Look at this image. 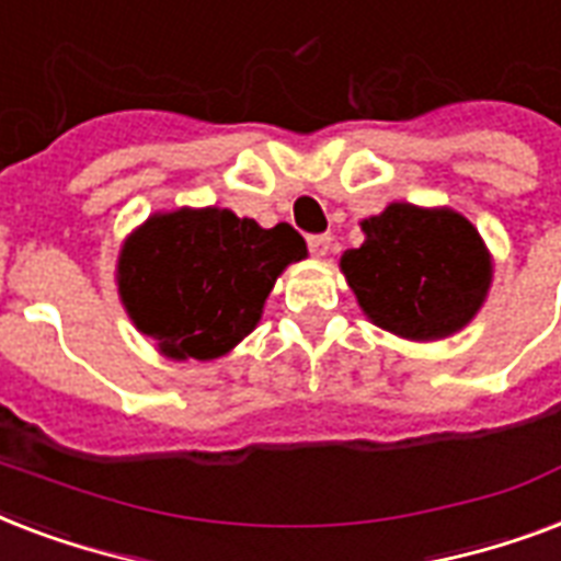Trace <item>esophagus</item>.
Listing matches in <instances>:
<instances>
[{
	"label": "esophagus",
	"instance_id": "obj_1",
	"mask_svg": "<svg viewBox=\"0 0 561 561\" xmlns=\"http://www.w3.org/2000/svg\"><path fill=\"white\" fill-rule=\"evenodd\" d=\"M308 250H311L317 259H325L329 250H332V236H308Z\"/></svg>",
	"mask_w": 561,
	"mask_h": 561
}]
</instances>
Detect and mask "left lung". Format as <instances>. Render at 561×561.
Returning <instances> with one entry per match:
<instances>
[{
    "instance_id": "1",
    "label": "left lung",
    "mask_w": 561,
    "mask_h": 561,
    "mask_svg": "<svg viewBox=\"0 0 561 561\" xmlns=\"http://www.w3.org/2000/svg\"><path fill=\"white\" fill-rule=\"evenodd\" d=\"M364 244L341 255L360 311L404 341H445L478 317L492 288V253L448 206L390 203L360 220Z\"/></svg>"
}]
</instances>
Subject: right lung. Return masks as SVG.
<instances>
[{"label": "right lung", "mask_w": 561, "mask_h": 561, "mask_svg": "<svg viewBox=\"0 0 561 561\" xmlns=\"http://www.w3.org/2000/svg\"><path fill=\"white\" fill-rule=\"evenodd\" d=\"M306 255L290 224L264 229L220 206L153 211L118 250V299L160 355L215 360L253 332L282 271Z\"/></svg>", "instance_id": "right-lung-1"}]
</instances>
